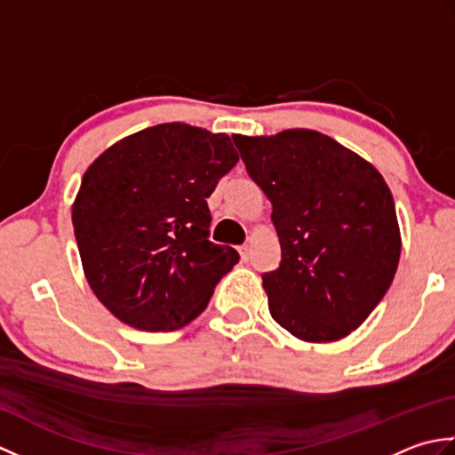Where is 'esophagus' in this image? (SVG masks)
Listing matches in <instances>:
<instances>
[{"label": "esophagus", "instance_id": "esophagus-1", "mask_svg": "<svg viewBox=\"0 0 455 455\" xmlns=\"http://www.w3.org/2000/svg\"><path fill=\"white\" fill-rule=\"evenodd\" d=\"M238 252H240V256H243V259L246 262V259L250 258V246L248 244H243L238 248Z\"/></svg>", "mask_w": 455, "mask_h": 455}]
</instances>
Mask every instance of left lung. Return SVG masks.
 <instances>
[{
	"instance_id": "8db88e82",
	"label": "left lung",
	"mask_w": 455,
	"mask_h": 455,
	"mask_svg": "<svg viewBox=\"0 0 455 455\" xmlns=\"http://www.w3.org/2000/svg\"><path fill=\"white\" fill-rule=\"evenodd\" d=\"M272 203L282 262L262 275L274 321L305 342L355 331L387 293L401 233L387 183L326 134L233 137Z\"/></svg>"
}]
</instances>
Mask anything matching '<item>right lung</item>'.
<instances>
[{"mask_svg":"<svg viewBox=\"0 0 455 455\" xmlns=\"http://www.w3.org/2000/svg\"><path fill=\"white\" fill-rule=\"evenodd\" d=\"M236 162L227 134L166 123L113 144L85 172L76 243L95 297L119 321L178 331L205 311L240 259L209 240L207 205Z\"/></svg>","mask_w":455,"mask_h":455,"instance_id":"obj_1","label":"right lung"}]
</instances>
